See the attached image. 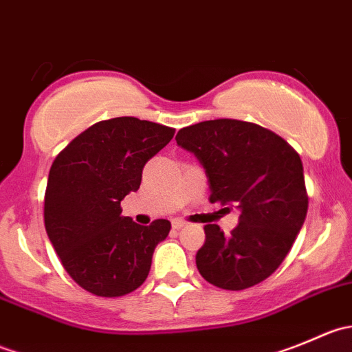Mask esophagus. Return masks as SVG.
I'll return each mask as SVG.
<instances>
[{"label": "esophagus", "mask_w": 352, "mask_h": 352, "mask_svg": "<svg viewBox=\"0 0 352 352\" xmlns=\"http://www.w3.org/2000/svg\"><path fill=\"white\" fill-rule=\"evenodd\" d=\"M186 225H187V223L182 221V219H173V221H172V228L173 230H180V228H184Z\"/></svg>", "instance_id": "obj_1"}]
</instances>
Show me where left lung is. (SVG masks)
<instances>
[{"label": "left lung", "instance_id": "left-lung-1", "mask_svg": "<svg viewBox=\"0 0 352 352\" xmlns=\"http://www.w3.org/2000/svg\"><path fill=\"white\" fill-rule=\"evenodd\" d=\"M177 144L204 168L211 196L235 206L240 221L226 236L206 225L196 254L202 278L240 291L267 279L285 261L305 218L308 197L300 155L265 127L236 119H214L184 127Z\"/></svg>", "mask_w": 352, "mask_h": 352}]
</instances>
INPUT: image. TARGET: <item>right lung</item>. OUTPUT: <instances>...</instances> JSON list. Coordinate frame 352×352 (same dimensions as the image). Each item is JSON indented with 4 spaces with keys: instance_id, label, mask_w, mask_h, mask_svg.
<instances>
[{
    "instance_id": "add662e5",
    "label": "right lung",
    "mask_w": 352,
    "mask_h": 352,
    "mask_svg": "<svg viewBox=\"0 0 352 352\" xmlns=\"http://www.w3.org/2000/svg\"><path fill=\"white\" fill-rule=\"evenodd\" d=\"M175 134L172 127L116 117L94 124L56 156L44 223L66 272L97 296H122L146 281L168 219L150 226L122 216L120 201L141 186L143 168Z\"/></svg>"
}]
</instances>
